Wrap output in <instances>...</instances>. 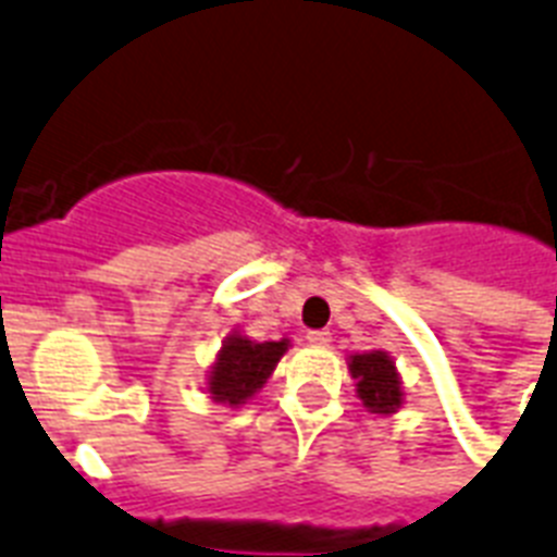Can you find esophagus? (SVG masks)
<instances>
[{"instance_id":"1","label":"esophagus","mask_w":557,"mask_h":557,"mask_svg":"<svg viewBox=\"0 0 557 557\" xmlns=\"http://www.w3.org/2000/svg\"><path fill=\"white\" fill-rule=\"evenodd\" d=\"M306 339L311 345H317V348H325L331 343V331H308Z\"/></svg>"}]
</instances>
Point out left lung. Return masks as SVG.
<instances>
[{"label": "left lung", "mask_w": 557, "mask_h": 557, "mask_svg": "<svg viewBox=\"0 0 557 557\" xmlns=\"http://www.w3.org/2000/svg\"><path fill=\"white\" fill-rule=\"evenodd\" d=\"M350 373L357 380L359 399L366 401L373 413H394L401 405L399 376H396L394 362L382 350L350 359Z\"/></svg>", "instance_id": "8db88e82"}]
</instances>
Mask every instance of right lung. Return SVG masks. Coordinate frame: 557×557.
Listing matches in <instances>:
<instances>
[{"label": "right lung", "mask_w": 557, "mask_h": 557, "mask_svg": "<svg viewBox=\"0 0 557 557\" xmlns=\"http://www.w3.org/2000/svg\"><path fill=\"white\" fill-rule=\"evenodd\" d=\"M286 348V339L283 343H251L243 336H232L212 368L209 391L214 399L226 401V405H240L243 399H249L257 387H263Z\"/></svg>", "instance_id": "obj_1"}]
</instances>
